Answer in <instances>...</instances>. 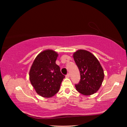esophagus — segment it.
<instances>
[{
    "label": "esophagus",
    "mask_w": 127,
    "mask_h": 127,
    "mask_svg": "<svg viewBox=\"0 0 127 127\" xmlns=\"http://www.w3.org/2000/svg\"><path fill=\"white\" fill-rule=\"evenodd\" d=\"M69 76H70L69 73H68V74H66V76H65V77H66V78H69Z\"/></svg>",
    "instance_id": "obj_1"
}]
</instances>
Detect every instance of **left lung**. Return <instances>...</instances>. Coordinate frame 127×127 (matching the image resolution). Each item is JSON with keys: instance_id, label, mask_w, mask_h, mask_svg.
Segmentation results:
<instances>
[{"instance_id": "8db88e82", "label": "left lung", "mask_w": 127, "mask_h": 127, "mask_svg": "<svg viewBox=\"0 0 127 127\" xmlns=\"http://www.w3.org/2000/svg\"><path fill=\"white\" fill-rule=\"evenodd\" d=\"M73 58L81 76L79 83L75 85L76 90L84 95L96 93L104 78L100 62L92 53L85 50H77L73 54Z\"/></svg>"}]
</instances>
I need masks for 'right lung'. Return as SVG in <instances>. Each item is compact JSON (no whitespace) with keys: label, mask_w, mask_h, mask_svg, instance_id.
<instances>
[{"label":"right lung","mask_w":127,"mask_h":127,"mask_svg":"<svg viewBox=\"0 0 127 127\" xmlns=\"http://www.w3.org/2000/svg\"><path fill=\"white\" fill-rule=\"evenodd\" d=\"M58 56V53L52 50L43 51L36 57L30 69L31 83L37 94L44 97L55 95L65 78L55 63Z\"/></svg>","instance_id":"obj_1"}]
</instances>
